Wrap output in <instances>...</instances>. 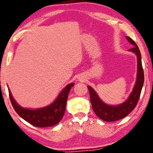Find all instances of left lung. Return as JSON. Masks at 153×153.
Here are the masks:
<instances>
[{
    "instance_id": "1",
    "label": "left lung",
    "mask_w": 153,
    "mask_h": 153,
    "mask_svg": "<svg viewBox=\"0 0 153 153\" xmlns=\"http://www.w3.org/2000/svg\"><path fill=\"white\" fill-rule=\"evenodd\" d=\"M127 40L133 48L128 50L133 52L137 56V77L133 91L129 94V97L124 102L116 105H108L99 98L96 91L91 86H88V88L91 97V102L95 114L106 122H113L123 118L127 116L135 108L139 100L140 93L144 84V76L142 65V58L140 51L134 41L129 37H125Z\"/></svg>"
}]
</instances>
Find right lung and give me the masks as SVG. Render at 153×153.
<instances>
[{
  "mask_svg": "<svg viewBox=\"0 0 153 153\" xmlns=\"http://www.w3.org/2000/svg\"><path fill=\"white\" fill-rule=\"evenodd\" d=\"M74 83H70L62 90L54 102L45 107L29 109L22 107L16 102L9 88V97L17 114L35 127H47L57 125L63 117L70 90Z\"/></svg>",
  "mask_w": 153,
  "mask_h": 153,
  "instance_id": "right-lung-1",
  "label": "right lung"
}]
</instances>
